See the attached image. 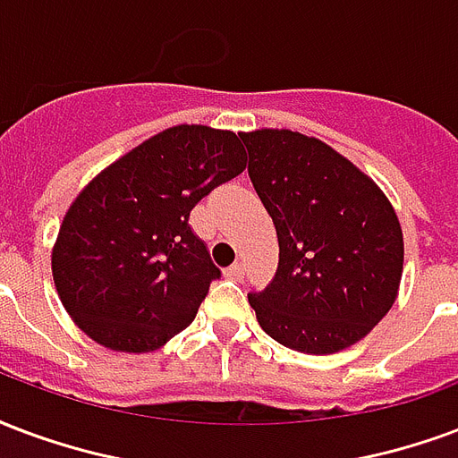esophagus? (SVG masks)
Instances as JSON below:
<instances>
[{"instance_id": "1", "label": "esophagus", "mask_w": 458, "mask_h": 458, "mask_svg": "<svg viewBox=\"0 0 458 458\" xmlns=\"http://www.w3.org/2000/svg\"><path fill=\"white\" fill-rule=\"evenodd\" d=\"M228 276H230V279H235V281L242 279V276H245V264L235 262L233 267H228Z\"/></svg>"}]
</instances>
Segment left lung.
<instances>
[{
    "instance_id": "obj_1",
    "label": "left lung",
    "mask_w": 458,
    "mask_h": 458,
    "mask_svg": "<svg viewBox=\"0 0 458 458\" xmlns=\"http://www.w3.org/2000/svg\"><path fill=\"white\" fill-rule=\"evenodd\" d=\"M250 179L279 238V267L247 293L269 337L333 354L367 337L398 296L403 230L391 201L318 138L286 128L240 133Z\"/></svg>"
}]
</instances>
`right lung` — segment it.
<instances>
[{
	"label": "right lung",
	"mask_w": 458,
	"mask_h": 458,
	"mask_svg": "<svg viewBox=\"0 0 458 458\" xmlns=\"http://www.w3.org/2000/svg\"><path fill=\"white\" fill-rule=\"evenodd\" d=\"M242 152L233 131L174 125L84 186L53 247L57 296L80 330L143 354L191 325L220 269L189 213L245 169Z\"/></svg>",
	"instance_id": "1"
}]
</instances>
